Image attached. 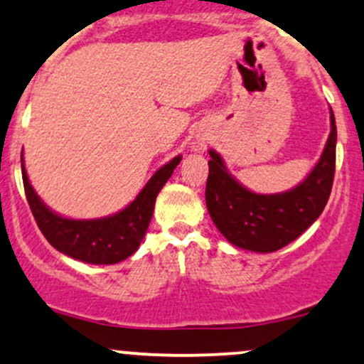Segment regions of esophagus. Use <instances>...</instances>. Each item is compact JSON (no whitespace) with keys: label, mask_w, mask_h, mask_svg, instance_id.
Instances as JSON below:
<instances>
[{"label":"esophagus","mask_w":364,"mask_h":364,"mask_svg":"<svg viewBox=\"0 0 364 364\" xmlns=\"http://www.w3.org/2000/svg\"><path fill=\"white\" fill-rule=\"evenodd\" d=\"M205 149V141H203L202 139H198L195 141V150H203Z\"/></svg>","instance_id":"34e87169"}]
</instances>
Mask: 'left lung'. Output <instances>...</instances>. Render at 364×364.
<instances>
[{
    "label": "left lung",
    "mask_w": 364,
    "mask_h": 364,
    "mask_svg": "<svg viewBox=\"0 0 364 364\" xmlns=\"http://www.w3.org/2000/svg\"><path fill=\"white\" fill-rule=\"evenodd\" d=\"M337 128L330 109V135L311 173L292 190L253 193L225 168L223 157L208 150L205 202L208 214L225 240L257 253L277 252L301 236L328 202L336 173Z\"/></svg>",
    "instance_id": "left-lung-1"
}]
</instances>
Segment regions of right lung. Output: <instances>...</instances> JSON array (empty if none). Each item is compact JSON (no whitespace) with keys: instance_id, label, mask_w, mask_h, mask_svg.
<instances>
[{"instance_id":"add662e5","label":"right lung","mask_w":364,"mask_h":364,"mask_svg":"<svg viewBox=\"0 0 364 364\" xmlns=\"http://www.w3.org/2000/svg\"><path fill=\"white\" fill-rule=\"evenodd\" d=\"M181 156L156 171L129 205L101 219H68L53 212L28 181L22 157V178L27 202L41 232L58 252L94 265H112L139 250L154 214L156 198L176 169Z\"/></svg>"}]
</instances>
